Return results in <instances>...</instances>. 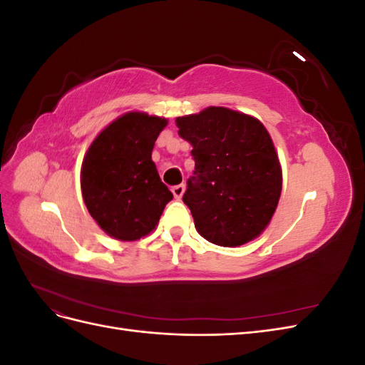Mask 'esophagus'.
Returning a JSON list of instances; mask_svg holds the SVG:
<instances>
[{"label":"esophagus","instance_id":"obj_1","mask_svg":"<svg viewBox=\"0 0 365 365\" xmlns=\"http://www.w3.org/2000/svg\"><path fill=\"white\" fill-rule=\"evenodd\" d=\"M184 184H178V185H173L172 187V193H173V196H175V200H181V196H182V193H184Z\"/></svg>","mask_w":365,"mask_h":365}]
</instances>
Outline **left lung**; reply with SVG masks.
<instances>
[{"instance_id": "8db88e82", "label": "left lung", "mask_w": 365, "mask_h": 365, "mask_svg": "<svg viewBox=\"0 0 365 365\" xmlns=\"http://www.w3.org/2000/svg\"><path fill=\"white\" fill-rule=\"evenodd\" d=\"M178 134L193 146V176L184 204L204 239L239 247L267 228L282 193V169L268 130L233 109L210 106L176 118Z\"/></svg>"}]
</instances>
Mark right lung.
<instances>
[{"instance_id":"add662e5","label":"right lung","mask_w":365,"mask_h":365,"mask_svg":"<svg viewBox=\"0 0 365 365\" xmlns=\"http://www.w3.org/2000/svg\"><path fill=\"white\" fill-rule=\"evenodd\" d=\"M168 120L143 113L121 115L105 128L82 164V195L105 233L137 240L157 227L172 201L152 161V149Z\"/></svg>"}]
</instances>
